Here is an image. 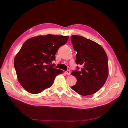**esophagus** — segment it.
I'll use <instances>...</instances> for the list:
<instances>
[{"label": "esophagus", "mask_w": 128, "mask_h": 128, "mask_svg": "<svg viewBox=\"0 0 128 128\" xmlns=\"http://www.w3.org/2000/svg\"><path fill=\"white\" fill-rule=\"evenodd\" d=\"M64 72H65V74H66L67 75H69L70 74V70L66 71Z\"/></svg>", "instance_id": "obj_1"}]
</instances>
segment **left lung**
I'll list each match as a JSON object with an SVG mask.
<instances>
[{"label": "left lung", "instance_id": "obj_1", "mask_svg": "<svg viewBox=\"0 0 128 128\" xmlns=\"http://www.w3.org/2000/svg\"><path fill=\"white\" fill-rule=\"evenodd\" d=\"M72 43L77 52L76 63L82 66L80 71H72L77 79L71 87L83 96L95 94L105 83L108 76V62L104 49L96 42L78 35H72Z\"/></svg>", "mask_w": 128, "mask_h": 128}]
</instances>
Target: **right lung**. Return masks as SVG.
<instances>
[{
    "label": "right lung",
    "instance_id": "add662e5",
    "mask_svg": "<svg viewBox=\"0 0 128 128\" xmlns=\"http://www.w3.org/2000/svg\"><path fill=\"white\" fill-rule=\"evenodd\" d=\"M69 36L48 34L26 40L15 56L14 65L18 80L25 90L40 94L51 87L56 77L64 72L54 68L52 61Z\"/></svg>",
    "mask_w": 128,
    "mask_h": 128
}]
</instances>
